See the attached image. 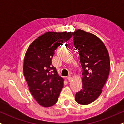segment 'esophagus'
<instances>
[{"label": "esophagus", "mask_w": 124, "mask_h": 124, "mask_svg": "<svg viewBox=\"0 0 124 124\" xmlns=\"http://www.w3.org/2000/svg\"><path fill=\"white\" fill-rule=\"evenodd\" d=\"M67 79H68V81H70L72 80V78H71L70 76H68V78H67Z\"/></svg>", "instance_id": "esophagus-1"}]
</instances>
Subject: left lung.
<instances>
[{
    "label": "left lung",
    "mask_w": 124,
    "mask_h": 124,
    "mask_svg": "<svg viewBox=\"0 0 124 124\" xmlns=\"http://www.w3.org/2000/svg\"><path fill=\"white\" fill-rule=\"evenodd\" d=\"M72 35L83 76L82 89L76 93L75 100L80 104L87 105L99 97L107 80L110 69L108 52L101 39L93 34L78 30Z\"/></svg>",
    "instance_id": "8db88e82"
}]
</instances>
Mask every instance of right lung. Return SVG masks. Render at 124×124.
Masks as SVG:
<instances>
[{"label": "right lung", "mask_w": 124, "mask_h": 124, "mask_svg": "<svg viewBox=\"0 0 124 124\" xmlns=\"http://www.w3.org/2000/svg\"><path fill=\"white\" fill-rule=\"evenodd\" d=\"M72 37L71 32H47L34 41L27 51L24 75L31 94L41 106L51 107L57 102L63 79L52 65V59L58 46Z\"/></svg>", "instance_id": "right-lung-1"}]
</instances>
